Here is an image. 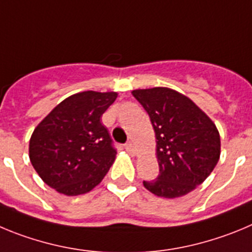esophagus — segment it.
Instances as JSON below:
<instances>
[{
	"label": "esophagus",
	"mask_w": 252,
	"mask_h": 252,
	"mask_svg": "<svg viewBox=\"0 0 252 252\" xmlns=\"http://www.w3.org/2000/svg\"><path fill=\"white\" fill-rule=\"evenodd\" d=\"M124 148H126V151L128 152V153H130V154H133V156H134L135 154V147H134V144H133V143H126V146H124Z\"/></svg>",
	"instance_id": "esophagus-1"
}]
</instances>
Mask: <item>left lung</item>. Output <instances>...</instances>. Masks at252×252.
Wrapping results in <instances>:
<instances>
[{"instance_id":"obj_1","label":"left lung","mask_w":252,"mask_h":252,"mask_svg":"<svg viewBox=\"0 0 252 252\" xmlns=\"http://www.w3.org/2000/svg\"><path fill=\"white\" fill-rule=\"evenodd\" d=\"M142 104L157 139L159 174L143 181L156 196L176 198L193 191L214 171L221 140L216 126L189 98L168 88L131 92Z\"/></svg>"}]
</instances>
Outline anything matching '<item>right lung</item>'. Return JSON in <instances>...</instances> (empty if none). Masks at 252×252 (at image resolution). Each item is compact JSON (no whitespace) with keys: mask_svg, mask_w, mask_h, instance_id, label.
<instances>
[{"mask_svg":"<svg viewBox=\"0 0 252 252\" xmlns=\"http://www.w3.org/2000/svg\"><path fill=\"white\" fill-rule=\"evenodd\" d=\"M114 92H83L56 105L33 130L29 154L41 180L66 196L92 191L115 160L101 115L114 103Z\"/></svg>","mask_w":252,"mask_h":252,"instance_id":"add662e5","label":"right lung"}]
</instances>
